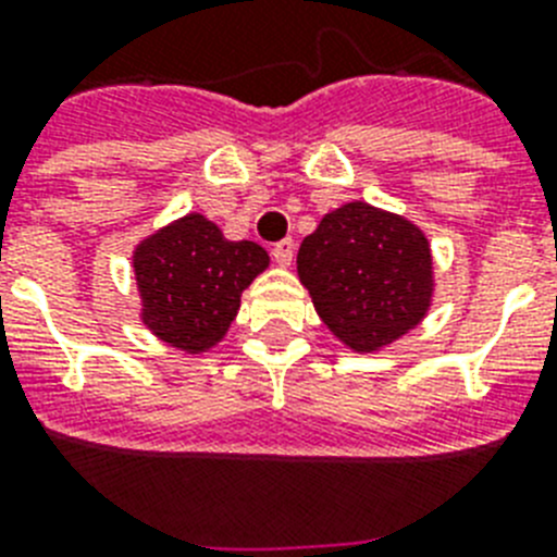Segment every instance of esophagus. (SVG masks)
Masks as SVG:
<instances>
[{
  "mask_svg": "<svg viewBox=\"0 0 557 557\" xmlns=\"http://www.w3.org/2000/svg\"><path fill=\"white\" fill-rule=\"evenodd\" d=\"M293 256H295V243L293 239H282V243L273 245V259L282 268H287V264H293Z\"/></svg>",
  "mask_w": 557,
  "mask_h": 557,
  "instance_id": "1",
  "label": "esophagus"
}]
</instances>
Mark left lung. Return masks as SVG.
Segmentation results:
<instances>
[{"label": "left lung", "mask_w": 557, "mask_h": 557, "mask_svg": "<svg viewBox=\"0 0 557 557\" xmlns=\"http://www.w3.org/2000/svg\"><path fill=\"white\" fill-rule=\"evenodd\" d=\"M298 275L323 323L357 351L387 346L430 309L426 236L362 200L339 206L304 239Z\"/></svg>", "instance_id": "1"}]
</instances>
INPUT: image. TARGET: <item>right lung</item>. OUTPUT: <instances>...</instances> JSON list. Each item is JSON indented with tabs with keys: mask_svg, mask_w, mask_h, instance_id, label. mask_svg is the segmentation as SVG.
Here are the masks:
<instances>
[{
	"mask_svg": "<svg viewBox=\"0 0 557 557\" xmlns=\"http://www.w3.org/2000/svg\"><path fill=\"white\" fill-rule=\"evenodd\" d=\"M268 264L262 245L228 243L203 214H186L133 253L141 321L181 351H206L228 332L239 295Z\"/></svg>",
	"mask_w": 557,
	"mask_h": 557,
	"instance_id": "1",
	"label": "right lung"
}]
</instances>
